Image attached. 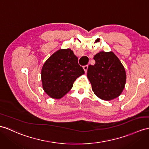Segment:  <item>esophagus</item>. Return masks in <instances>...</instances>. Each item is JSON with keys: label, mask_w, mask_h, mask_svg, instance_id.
<instances>
[{"label": "esophagus", "mask_w": 149, "mask_h": 149, "mask_svg": "<svg viewBox=\"0 0 149 149\" xmlns=\"http://www.w3.org/2000/svg\"><path fill=\"white\" fill-rule=\"evenodd\" d=\"M88 65H85V66H83V70H84V71H85V72H86L87 70H88Z\"/></svg>", "instance_id": "obj_1"}]
</instances>
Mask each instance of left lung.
<instances>
[{"instance_id":"obj_1","label":"left lung","mask_w":149,"mask_h":149,"mask_svg":"<svg viewBox=\"0 0 149 149\" xmlns=\"http://www.w3.org/2000/svg\"><path fill=\"white\" fill-rule=\"evenodd\" d=\"M94 65H89L87 77L94 93L104 100L120 95L126 83V72L118 57L112 52L102 51L94 56Z\"/></svg>"}]
</instances>
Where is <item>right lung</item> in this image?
<instances>
[{"label":"right lung","mask_w":149,"mask_h":149,"mask_svg":"<svg viewBox=\"0 0 149 149\" xmlns=\"http://www.w3.org/2000/svg\"><path fill=\"white\" fill-rule=\"evenodd\" d=\"M84 73L73 51L70 49H60L54 53L42 67L43 88L51 98L61 99L71 89L76 79Z\"/></svg>","instance_id":"add662e5"}]
</instances>
